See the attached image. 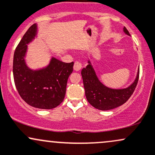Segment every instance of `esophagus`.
I'll return each instance as SVG.
<instances>
[{
  "label": "esophagus",
  "instance_id": "34e87169",
  "mask_svg": "<svg viewBox=\"0 0 155 155\" xmlns=\"http://www.w3.org/2000/svg\"><path fill=\"white\" fill-rule=\"evenodd\" d=\"M81 68V64L79 61H76L74 65V70L75 71H79Z\"/></svg>",
  "mask_w": 155,
  "mask_h": 155
}]
</instances>
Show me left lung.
I'll list each match as a JSON object with an SVG mask.
<instances>
[{"label":"left lung","instance_id":"obj_1","mask_svg":"<svg viewBox=\"0 0 155 155\" xmlns=\"http://www.w3.org/2000/svg\"><path fill=\"white\" fill-rule=\"evenodd\" d=\"M124 33L130 35L124 27ZM84 87L87 100L93 107L102 111H107L124 104L132 95L139 78V69L136 79L129 87L123 89H112L105 86L98 79L90 60L86 68L81 70Z\"/></svg>","mask_w":155,"mask_h":155}]
</instances>
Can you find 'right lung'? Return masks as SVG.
<instances>
[{"label":"right lung","instance_id":"add662e5","mask_svg":"<svg viewBox=\"0 0 155 155\" xmlns=\"http://www.w3.org/2000/svg\"><path fill=\"white\" fill-rule=\"evenodd\" d=\"M38 27L33 24L23 35L14 54L13 75L19 95L33 107L51 109L64 100L67 81L73 71L74 62L63 63L51 58L42 68L33 70L26 64L28 45L34 40Z\"/></svg>","mask_w":155,"mask_h":155}]
</instances>
